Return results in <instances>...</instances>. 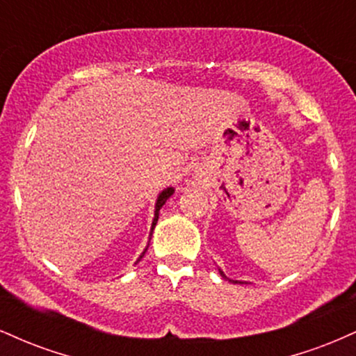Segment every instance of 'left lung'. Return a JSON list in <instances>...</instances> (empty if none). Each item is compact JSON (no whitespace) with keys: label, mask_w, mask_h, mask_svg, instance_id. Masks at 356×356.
I'll list each match as a JSON object with an SVG mask.
<instances>
[{"label":"left lung","mask_w":356,"mask_h":356,"mask_svg":"<svg viewBox=\"0 0 356 356\" xmlns=\"http://www.w3.org/2000/svg\"><path fill=\"white\" fill-rule=\"evenodd\" d=\"M219 273H220V276H222V277H226V275H224V273L220 271V269H219ZM226 280H229V277H226ZM229 281H232V280H229ZM232 283H239V284H243V281H232Z\"/></svg>","instance_id":"left-lung-1"}]
</instances>
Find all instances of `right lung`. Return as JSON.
I'll return each mask as SVG.
<instances>
[{"label":"right lung","instance_id":"obj_1","mask_svg":"<svg viewBox=\"0 0 356 356\" xmlns=\"http://www.w3.org/2000/svg\"><path fill=\"white\" fill-rule=\"evenodd\" d=\"M174 194V187H167V189H164L161 192V194H159V197H157V202H155V212H154V220H152V227H150V236H152V232H154V227H155V224H157V220H159V211H161V207L164 206L165 204V201L167 199L170 197V195ZM149 248V246H147ZM147 248L144 249V252H142L140 254V257H138L137 259V263L138 261L142 259V257H144V254H145V251H147Z\"/></svg>","mask_w":356,"mask_h":356}]
</instances>
